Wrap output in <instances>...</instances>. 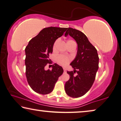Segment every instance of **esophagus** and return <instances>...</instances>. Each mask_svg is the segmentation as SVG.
<instances>
[{"mask_svg":"<svg viewBox=\"0 0 121 121\" xmlns=\"http://www.w3.org/2000/svg\"><path fill=\"white\" fill-rule=\"evenodd\" d=\"M63 69H64V71L65 72H66V68H65V67H64L63 68Z\"/></svg>","mask_w":121,"mask_h":121,"instance_id":"esophagus-1","label":"esophagus"}]
</instances>
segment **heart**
I'll use <instances>...</instances> for the list:
<instances>
[{
  "label": "heart",
  "mask_w": 121,
  "mask_h": 121,
  "mask_svg": "<svg viewBox=\"0 0 121 121\" xmlns=\"http://www.w3.org/2000/svg\"><path fill=\"white\" fill-rule=\"evenodd\" d=\"M59 43V40L57 39L55 42V43H54L53 47H52V49H53V51H55L56 49V47L57 44ZM75 43L73 40H67V45H69V44ZM70 61V59L69 58V57L66 56L64 55H59L56 57V61L59 64H60V65L62 66H65L67 65L68 63L69 62V61Z\"/></svg>",
  "instance_id": "1"
}]
</instances>
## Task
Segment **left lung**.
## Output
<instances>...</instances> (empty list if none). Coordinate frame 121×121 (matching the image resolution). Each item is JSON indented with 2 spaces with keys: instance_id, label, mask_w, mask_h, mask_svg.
<instances>
[{
  "instance_id": "8db88e82",
  "label": "left lung",
  "mask_w": 121,
  "mask_h": 121,
  "mask_svg": "<svg viewBox=\"0 0 121 121\" xmlns=\"http://www.w3.org/2000/svg\"><path fill=\"white\" fill-rule=\"evenodd\" d=\"M69 35L77 42V55L70 65L73 71H67L69 79L65 85V91L72 98H79L89 91L94 83L99 68V56L95 48L83 32L67 28L65 36ZM76 72L78 75L73 76Z\"/></svg>"
}]
</instances>
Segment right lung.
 I'll list each match as a JSON object with an SVG mask.
<instances>
[{"label": "right lung", "instance_id": "obj_1", "mask_svg": "<svg viewBox=\"0 0 121 121\" xmlns=\"http://www.w3.org/2000/svg\"><path fill=\"white\" fill-rule=\"evenodd\" d=\"M67 28L50 27L40 30L38 35L29 42L25 48L26 76L29 85L35 92L48 94L52 92L64 69L57 64L52 69L44 67L50 64L49 55L52 52L54 43L62 36Z\"/></svg>", "mask_w": 121, "mask_h": 121}]
</instances>
